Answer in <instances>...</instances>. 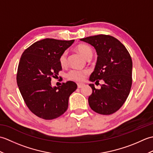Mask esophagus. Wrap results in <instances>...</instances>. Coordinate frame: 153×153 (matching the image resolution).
<instances>
[{"label":"esophagus","mask_w":153,"mask_h":153,"mask_svg":"<svg viewBox=\"0 0 153 153\" xmlns=\"http://www.w3.org/2000/svg\"><path fill=\"white\" fill-rule=\"evenodd\" d=\"M83 86H84L83 83H77V87H78V88H82V87Z\"/></svg>","instance_id":"obj_1"}]
</instances>
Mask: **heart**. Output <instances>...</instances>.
Wrapping results in <instances>:
<instances>
[{"label": "heart", "instance_id": "obj_1", "mask_svg": "<svg viewBox=\"0 0 153 153\" xmlns=\"http://www.w3.org/2000/svg\"><path fill=\"white\" fill-rule=\"evenodd\" d=\"M77 50L82 56L87 58L93 55V51L88 45H80L77 47ZM59 62L62 66H65L67 64V52L65 51L61 54L59 57ZM89 74L87 70H76L73 69L68 71L66 74V77L68 79L76 81V82H83L85 77Z\"/></svg>", "mask_w": 153, "mask_h": 153}]
</instances>
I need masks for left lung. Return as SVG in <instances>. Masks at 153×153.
Listing matches in <instances>:
<instances>
[{"label":"left lung","mask_w":153,"mask_h":153,"mask_svg":"<svg viewBox=\"0 0 153 153\" xmlns=\"http://www.w3.org/2000/svg\"><path fill=\"white\" fill-rule=\"evenodd\" d=\"M92 45L97 54V60L89 81L105 83L100 89L94 84L88 98L89 105L93 111L100 114L109 115L118 110L125 102L132 84V60L124 45L110 35H98L81 39Z\"/></svg>","instance_id":"obj_1"}]
</instances>
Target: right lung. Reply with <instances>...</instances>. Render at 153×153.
Returning <instances> with one entry per match:
<instances>
[{
  "instance_id": "1",
  "label": "right lung",
  "mask_w": 153,
  "mask_h": 153,
  "mask_svg": "<svg viewBox=\"0 0 153 153\" xmlns=\"http://www.w3.org/2000/svg\"><path fill=\"white\" fill-rule=\"evenodd\" d=\"M74 40L45 39L24 51L19 60L17 84L27 106L34 114L45 120L62 115L68 107L70 95L77 89L71 81L52 87L51 78L62 70L59 57Z\"/></svg>"
}]
</instances>
